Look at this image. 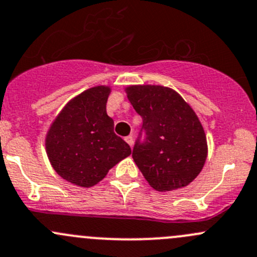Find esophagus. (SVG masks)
Returning a JSON list of instances; mask_svg holds the SVG:
<instances>
[{"label": "esophagus", "mask_w": 257, "mask_h": 257, "mask_svg": "<svg viewBox=\"0 0 257 257\" xmlns=\"http://www.w3.org/2000/svg\"><path fill=\"white\" fill-rule=\"evenodd\" d=\"M125 141L127 142L130 146L132 147V145H134V137H132V136H126L125 137Z\"/></svg>", "instance_id": "obj_1"}]
</instances>
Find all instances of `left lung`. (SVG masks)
I'll use <instances>...</instances> for the list:
<instances>
[{"instance_id":"left-lung-1","label":"left lung","mask_w":257,"mask_h":257,"mask_svg":"<svg viewBox=\"0 0 257 257\" xmlns=\"http://www.w3.org/2000/svg\"><path fill=\"white\" fill-rule=\"evenodd\" d=\"M142 117L132 158L156 190L186 187L202 171L207 137L199 118L174 90L140 85L126 89Z\"/></svg>"}]
</instances>
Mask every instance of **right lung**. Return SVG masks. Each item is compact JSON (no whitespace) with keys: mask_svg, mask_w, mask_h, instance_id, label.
Segmentation results:
<instances>
[{"mask_svg":"<svg viewBox=\"0 0 257 257\" xmlns=\"http://www.w3.org/2000/svg\"><path fill=\"white\" fill-rule=\"evenodd\" d=\"M110 89L95 86L68 102L50 126L46 140L53 168L80 187L99 183L131 148L113 132L106 113Z\"/></svg>","mask_w":257,"mask_h":257,"instance_id":"obj_1","label":"right lung"}]
</instances>
